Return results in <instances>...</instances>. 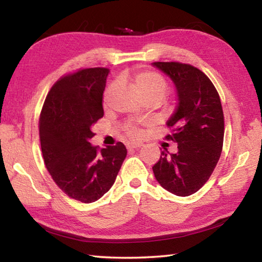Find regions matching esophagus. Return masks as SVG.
<instances>
[{
    "label": "esophagus",
    "instance_id": "1",
    "mask_svg": "<svg viewBox=\"0 0 262 262\" xmlns=\"http://www.w3.org/2000/svg\"><path fill=\"white\" fill-rule=\"evenodd\" d=\"M142 144L141 142H129V143L127 144V148L129 149V150H132V149H136V148H140V147H142Z\"/></svg>",
    "mask_w": 262,
    "mask_h": 262
}]
</instances>
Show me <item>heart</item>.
<instances>
[{"instance_id":"heart-1","label":"heart","mask_w":262,"mask_h":262,"mask_svg":"<svg viewBox=\"0 0 262 262\" xmlns=\"http://www.w3.org/2000/svg\"><path fill=\"white\" fill-rule=\"evenodd\" d=\"M135 84L143 99L157 98L162 101L167 95L168 88L166 81L161 75L151 72V70H144V72L136 74ZM130 134L136 136L137 132L132 130Z\"/></svg>"}]
</instances>
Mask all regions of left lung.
Masks as SVG:
<instances>
[{"label": "left lung", "instance_id": "8db88e82", "mask_svg": "<svg viewBox=\"0 0 262 262\" xmlns=\"http://www.w3.org/2000/svg\"><path fill=\"white\" fill-rule=\"evenodd\" d=\"M173 82L178 105L166 125L173 134L166 139L178 144V151L165 149L152 166L155 178L168 192L188 196L209 179L221 157L224 115L214 84L201 70L179 62H154Z\"/></svg>", "mask_w": 262, "mask_h": 262}]
</instances>
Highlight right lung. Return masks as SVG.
Returning a JSON list of instances; mask_svg holds the SVG:
<instances>
[{
  "mask_svg": "<svg viewBox=\"0 0 262 262\" xmlns=\"http://www.w3.org/2000/svg\"><path fill=\"white\" fill-rule=\"evenodd\" d=\"M108 69L89 68L59 79L39 120L41 151L54 183L69 198L91 203L112 187L127 156L123 143L98 149L92 127L103 118Z\"/></svg>",
  "mask_w": 262,
  "mask_h": 262,
  "instance_id": "add662e5",
  "label": "right lung"
}]
</instances>
